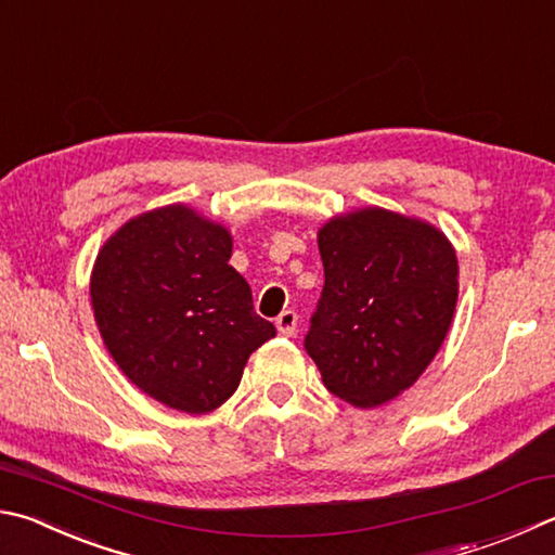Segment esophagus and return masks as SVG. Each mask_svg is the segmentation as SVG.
<instances>
[{"label":"esophagus","mask_w":555,"mask_h":555,"mask_svg":"<svg viewBox=\"0 0 555 555\" xmlns=\"http://www.w3.org/2000/svg\"><path fill=\"white\" fill-rule=\"evenodd\" d=\"M296 327H298V315L294 310H284L281 315L276 318V330L281 332L284 337L296 335Z\"/></svg>","instance_id":"obj_1"}]
</instances>
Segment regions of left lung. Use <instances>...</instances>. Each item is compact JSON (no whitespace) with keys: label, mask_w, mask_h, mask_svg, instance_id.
I'll use <instances>...</instances> for the list:
<instances>
[{"label":"left lung","mask_w":555,"mask_h":555,"mask_svg":"<svg viewBox=\"0 0 555 555\" xmlns=\"http://www.w3.org/2000/svg\"><path fill=\"white\" fill-rule=\"evenodd\" d=\"M318 247L325 286L306 351L330 392L378 408L444 345L459 300L456 249L437 225L378 206L332 216Z\"/></svg>","instance_id":"8db88e82"}]
</instances>
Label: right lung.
I'll list each match as a JSON object with an SVG mask.
<instances>
[{
  "instance_id": "1",
  "label": "right lung",
  "mask_w": 555,
  "mask_h": 555,
  "mask_svg": "<svg viewBox=\"0 0 555 555\" xmlns=\"http://www.w3.org/2000/svg\"><path fill=\"white\" fill-rule=\"evenodd\" d=\"M230 255L223 223L169 204L126 220L89 276L111 359L145 396L189 415L223 405L251 351L276 335Z\"/></svg>"
}]
</instances>
